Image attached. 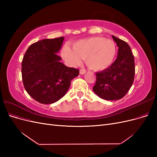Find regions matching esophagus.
<instances>
[{"label":"esophagus","mask_w":157,"mask_h":157,"mask_svg":"<svg viewBox=\"0 0 157 157\" xmlns=\"http://www.w3.org/2000/svg\"><path fill=\"white\" fill-rule=\"evenodd\" d=\"M86 72V71L85 69H80V75H83Z\"/></svg>","instance_id":"obj_1"}]
</instances>
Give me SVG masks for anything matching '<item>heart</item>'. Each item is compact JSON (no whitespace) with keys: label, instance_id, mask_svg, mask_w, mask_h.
<instances>
[{"label":"heart","instance_id":"obj_1","mask_svg":"<svg viewBox=\"0 0 157 157\" xmlns=\"http://www.w3.org/2000/svg\"><path fill=\"white\" fill-rule=\"evenodd\" d=\"M117 46L114 41L102 36H92L79 40L73 44V49L65 46L61 50L64 60L71 66L80 65L86 58L90 69L100 71L109 68L115 60Z\"/></svg>","mask_w":157,"mask_h":157}]
</instances>
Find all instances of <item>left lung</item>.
Returning a JSON list of instances; mask_svg holds the SVG:
<instances>
[{"mask_svg": "<svg viewBox=\"0 0 157 157\" xmlns=\"http://www.w3.org/2000/svg\"><path fill=\"white\" fill-rule=\"evenodd\" d=\"M118 47L117 58L105 70L96 73L94 93L106 100H117L124 97L134 80V58L127 42L112 36Z\"/></svg>", "mask_w": 157, "mask_h": 157, "instance_id": "obj_1", "label": "left lung"}]
</instances>
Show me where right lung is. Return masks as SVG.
<instances>
[{"label":"right lung","mask_w":157,"mask_h":157,"mask_svg":"<svg viewBox=\"0 0 157 157\" xmlns=\"http://www.w3.org/2000/svg\"><path fill=\"white\" fill-rule=\"evenodd\" d=\"M63 36L43 39L32 44L21 63L23 86L29 96L43 104L53 103L65 96L79 70L60 62L58 55Z\"/></svg>","instance_id":"add662e5"}]
</instances>
